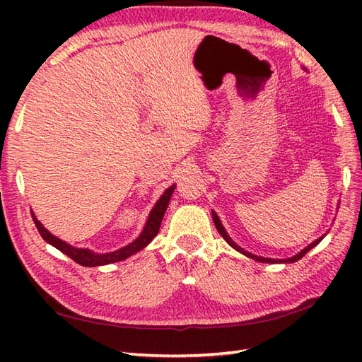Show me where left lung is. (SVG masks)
Masks as SVG:
<instances>
[{"label": "left lung", "instance_id": "1", "mask_svg": "<svg viewBox=\"0 0 362 362\" xmlns=\"http://www.w3.org/2000/svg\"><path fill=\"white\" fill-rule=\"evenodd\" d=\"M174 188H175V185H173L171 188H168L165 193L161 194V197L158 199L157 204L153 205V209L149 213V218H148V221H146V224L141 230L140 236H138L136 240H134L130 244L124 245V247H121V249L115 250V252H109V253H96V252L86 249V247H74V245L68 244L66 241L60 240V238H57V236H54L48 228H45V226L37 219L35 213L33 210H30V216H33L34 224L38 230V233L42 235L43 240L48 244H51L52 247H56L57 250L65 253L66 257H70L78 264L86 266V267L105 266V264H110V263H118V261H122V259H126L129 257H132L134 253L143 250L146 245H148L153 240V236H157L160 224H161V219H163V214L166 211L169 199H171V196L174 193Z\"/></svg>", "mask_w": 362, "mask_h": 362}]
</instances>
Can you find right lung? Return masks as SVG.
Wrapping results in <instances>:
<instances>
[{
    "label": "right lung",
    "mask_w": 362,
    "mask_h": 362,
    "mask_svg": "<svg viewBox=\"0 0 362 362\" xmlns=\"http://www.w3.org/2000/svg\"><path fill=\"white\" fill-rule=\"evenodd\" d=\"M213 213V222H214V226H216V228H218V232L224 236V240L232 245V247L235 249V250H238L240 253H243V255H245L247 258H252V259H255V261H259V263H269V264H275V263H294V261H297V259H300L302 258L306 252H308L310 249H313V247H316V245L322 241V238H319V240H316L314 243H311L308 247H305L303 250H300V253H297L296 257H292V258H288V259H274V258H264V257H258V255H253V253H250V252H247V250H244L243 247H240V245L238 244H235L233 243V240L232 238H230L228 235H227V232H226V228H224V226H222V222H221V219H219V216L214 211H211Z\"/></svg>",
    "instance_id": "right-lung-1"
}]
</instances>
